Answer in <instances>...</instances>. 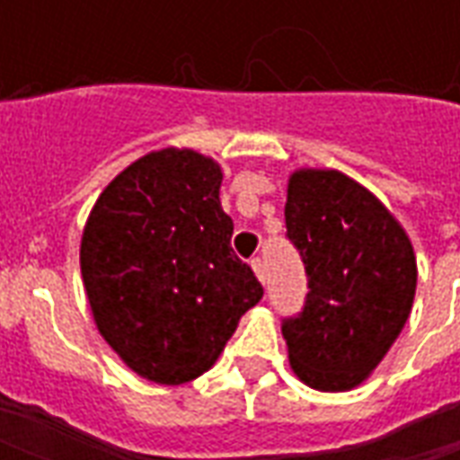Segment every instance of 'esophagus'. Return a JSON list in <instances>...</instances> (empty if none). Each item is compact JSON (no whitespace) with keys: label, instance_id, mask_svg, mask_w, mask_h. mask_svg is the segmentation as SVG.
Wrapping results in <instances>:
<instances>
[{"label":"esophagus","instance_id":"esophagus-1","mask_svg":"<svg viewBox=\"0 0 460 460\" xmlns=\"http://www.w3.org/2000/svg\"><path fill=\"white\" fill-rule=\"evenodd\" d=\"M251 269H253V273L259 276L261 283H266V266H263V259H259V256H256V259H251Z\"/></svg>","mask_w":460,"mask_h":460}]
</instances>
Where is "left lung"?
Segmentation results:
<instances>
[{
	"mask_svg": "<svg viewBox=\"0 0 460 460\" xmlns=\"http://www.w3.org/2000/svg\"><path fill=\"white\" fill-rule=\"evenodd\" d=\"M286 229L308 279L300 313L280 323L293 372L313 389H352L411 313V241L372 191L338 170L290 177Z\"/></svg>",
	"mask_w": 460,
	"mask_h": 460,
	"instance_id": "obj_1",
	"label": "left lung"
}]
</instances>
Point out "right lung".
<instances>
[{
    "mask_svg": "<svg viewBox=\"0 0 460 460\" xmlns=\"http://www.w3.org/2000/svg\"><path fill=\"white\" fill-rule=\"evenodd\" d=\"M219 187L209 157L150 152L105 187L85 224L81 273L95 325L125 365L157 385L204 375L263 298L231 249Z\"/></svg>",
    "mask_w": 460,
    "mask_h": 460,
    "instance_id": "add662e5",
    "label": "right lung"
}]
</instances>
